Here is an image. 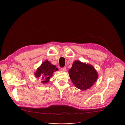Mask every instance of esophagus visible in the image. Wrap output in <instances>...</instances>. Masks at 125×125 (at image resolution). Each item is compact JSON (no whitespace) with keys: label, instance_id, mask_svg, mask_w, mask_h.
<instances>
[{"label":"esophagus","instance_id":"1","mask_svg":"<svg viewBox=\"0 0 125 125\" xmlns=\"http://www.w3.org/2000/svg\"><path fill=\"white\" fill-rule=\"evenodd\" d=\"M60 70L62 71H66V67H62L60 68Z\"/></svg>","mask_w":125,"mask_h":125}]
</instances>
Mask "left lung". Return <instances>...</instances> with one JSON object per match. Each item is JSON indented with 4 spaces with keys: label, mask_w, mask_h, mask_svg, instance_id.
Instances as JSON below:
<instances>
[{
    "label": "left lung",
    "mask_w": 125,
    "mask_h": 125,
    "mask_svg": "<svg viewBox=\"0 0 125 125\" xmlns=\"http://www.w3.org/2000/svg\"><path fill=\"white\" fill-rule=\"evenodd\" d=\"M69 76L75 87L82 90L91 87L96 81L97 72L94 67L77 60L69 70Z\"/></svg>",
    "instance_id": "8db88e82"
}]
</instances>
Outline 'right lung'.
Here are the masks:
<instances>
[{"label": "right lung", "mask_w": 125, "mask_h": 125, "mask_svg": "<svg viewBox=\"0 0 125 125\" xmlns=\"http://www.w3.org/2000/svg\"><path fill=\"white\" fill-rule=\"evenodd\" d=\"M58 70L55 65H52L48 60H46L42 63L41 66L37 69L35 73V75L36 78L41 79V82L43 83H46L50 80L54 72Z\"/></svg>", "instance_id": "add662e5"}]
</instances>
